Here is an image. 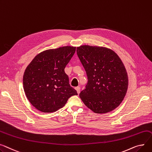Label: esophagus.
Instances as JSON below:
<instances>
[{
    "label": "esophagus",
    "instance_id": "obj_1",
    "mask_svg": "<svg viewBox=\"0 0 152 152\" xmlns=\"http://www.w3.org/2000/svg\"><path fill=\"white\" fill-rule=\"evenodd\" d=\"M75 89H76V91H77V93L79 94L80 93V87H77L75 88Z\"/></svg>",
    "mask_w": 152,
    "mask_h": 152
}]
</instances>
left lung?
Returning a JSON list of instances; mask_svg holds the SVG:
<instances>
[{
	"instance_id": "8db88e82",
	"label": "left lung",
	"mask_w": 152,
	"mask_h": 152,
	"mask_svg": "<svg viewBox=\"0 0 152 152\" xmlns=\"http://www.w3.org/2000/svg\"><path fill=\"white\" fill-rule=\"evenodd\" d=\"M76 52L88 79L79 94L80 99L97 114L115 109L123 101L128 86L122 60L113 50L103 47L83 45L77 47Z\"/></svg>"
}]
</instances>
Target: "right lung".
<instances>
[{"label": "right lung", "instance_id": "right-lung-1", "mask_svg": "<svg viewBox=\"0 0 152 152\" xmlns=\"http://www.w3.org/2000/svg\"><path fill=\"white\" fill-rule=\"evenodd\" d=\"M75 51L73 46L48 49L36 56L26 68L23 76L26 95L41 112H56L69 97L77 95L64 70Z\"/></svg>", "mask_w": 152, "mask_h": 152}]
</instances>
